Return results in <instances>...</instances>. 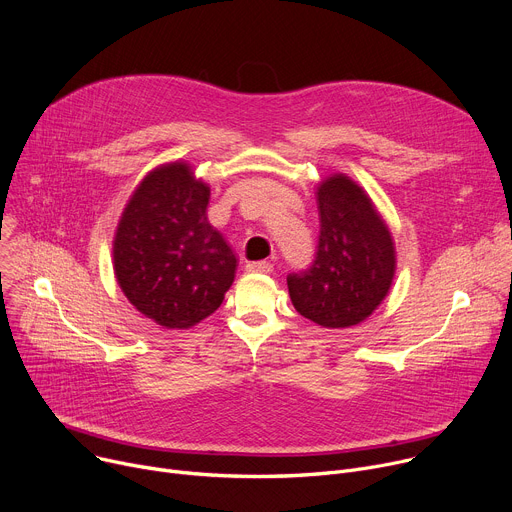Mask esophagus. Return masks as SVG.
<instances>
[{
  "instance_id": "obj_1",
  "label": "esophagus",
  "mask_w": 512,
  "mask_h": 512,
  "mask_svg": "<svg viewBox=\"0 0 512 512\" xmlns=\"http://www.w3.org/2000/svg\"><path fill=\"white\" fill-rule=\"evenodd\" d=\"M247 271H251V273H271L273 263H269V261H251V263H247Z\"/></svg>"
}]
</instances>
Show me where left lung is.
<instances>
[{"label": "left lung", "mask_w": 512, "mask_h": 512, "mask_svg": "<svg viewBox=\"0 0 512 512\" xmlns=\"http://www.w3.org/2000/svg\"><path fill=\"white\" fill-rule=\"evenodd\" d=\"M318 212L314 261L287 275L289 298L324 328L354 326L387 296L395 275L393 239L371 198L344 174L318 188Z\"/></svg>", "instance_id": "left-lung-1"}]
</instances>
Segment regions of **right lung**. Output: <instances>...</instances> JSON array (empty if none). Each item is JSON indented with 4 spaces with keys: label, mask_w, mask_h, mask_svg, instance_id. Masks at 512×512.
<instances>
[{
    "label": "right lung",
    "mask_w": 512,
    "mask_h": 512,
    "mask_svg": "<svg viewBox=\"0 0 512 512\" xmlns=\"http://www.w3.org/2000/svg\"><path fill=\"white\" fill-rule=\"evenodd\" d=\"M210 190L174 162L154 170L127 202L113 245L127 300L166 328H190L225 300L237 257L210 227Z\"/></svg>",
    "instance_id": "obj_1"
}]
</instances>
